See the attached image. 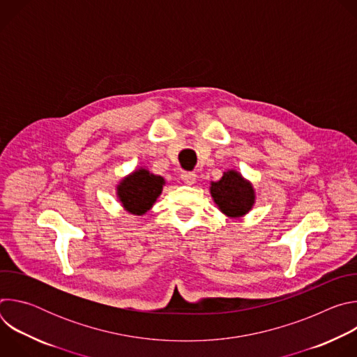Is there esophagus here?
Listing matches in <instances>:
<instances>
[{
    "mask_svg": "<svg viewBox=\"0 0 357 357\" xmlns=\"http://www.w3.org/2000/svg\"><path fill=\"white\" fill-rule=\"evenodd\" d=\"M181 178L186 185H193L196 182V174L195 172H182Z\"/></svg>",
    "mask_w": 357,
    "mask_h": 357,
    "instance_id": "obj_1",
    "label": "esophagus"
}]
</instances>
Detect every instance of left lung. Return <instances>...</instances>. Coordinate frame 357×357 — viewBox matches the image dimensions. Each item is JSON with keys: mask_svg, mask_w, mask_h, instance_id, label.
Instances as JSON below:
<instances>
[{"mask_svg": "<svg viewBox=\"0 0 357 357\" xmlns=\"http://www.w3.org/2000/svg\"><path fill=\"white\" fill-rule=\"evenodd\" d=\"M211 195L219 211L231 219L245 216L256 203V190L252 183L236 169L223 172L219 181L212 182Z\"/></svg>", "mask_w": 357, "mask_h": 357, "instance_id": "obj_1", "label": "left lung"}]
</instances>
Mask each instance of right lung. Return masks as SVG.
<instances>
[{
	"label": "right lung",
	"mask_w": 357,
	"mask_h": 357,
	"mask_svg": "<svg viewBox=\"0 0 357 357\" xmlns=\"http://www.w3.org/2000/svg\"><path fill=\"white\" fill-rule=\"evenodd\" d=\"M165 179L160 175L151 174L144 167L124 176L117 185V197L124 211L131 215H145L158 196L162 193Z\"/></svg>",
	"instance_id": "add662e5"
}]
</instances>
